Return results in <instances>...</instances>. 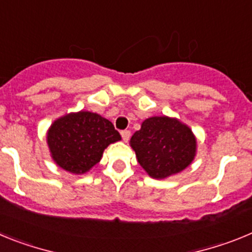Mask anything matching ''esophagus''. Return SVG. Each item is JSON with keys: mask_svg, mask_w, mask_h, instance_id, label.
I'll use <instances>...</instances> for the list:
<instances>
[{"mask_svg": "<svg viewBox=\"0 0 252 252\" xmlns=\"http://www.w3.org/2000/svg\"><path fill=\"white\" fill-rule=\"evenodd\" d=\"M121 136H122V140H124V141H128V139H130V136H131V132L128 130H124V131H121Z\"/></svg>", "mask_w": 252, "mask_h": 252, "instance_id": "34e87169", "label": "esophagus"}]
</instances>
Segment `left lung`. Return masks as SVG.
Segmentation results:
<instances>
[{
	"mask_svg": "<svg viewBox=\"0 0 252 252\" xmlns=\"http://www.w3.org/2000/svg\"><path fill=\"white\" fill-rule=\"evenodd\" d=\"M130 145L140 165L154 179H164L184 170L197 150L192 130L166 116L146 119L132 135Z\"/></svg>",
	"mask_w": 252,
	"mask_h": 252,
	"instance_id": "8db88e82",
	"label": "left lung"
}]
</instances>
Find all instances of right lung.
<instances>
[{
	"mask_svg": "<svg viewBox=\"0 0 252 252\" xmlns=\"http://www.w3.org/2000/svg\"><path fill=\"white\" fill-rule=\"evenodd\" d=\"M51 158L73 174H83L101 160L104 149L121 140L112 122L81 111L55 120L46 135Z\"/></svg>",
	"mask_w": 252,
	"mask_h": 252,
	"instance_id": "add662e5",
	"label": "right lung"
}]
</instances>
